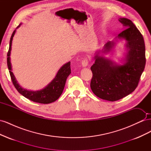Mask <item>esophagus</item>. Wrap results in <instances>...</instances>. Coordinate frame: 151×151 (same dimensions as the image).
Wrapping results in <instances>:
<instances>
[{
    "mask_svg": "<svg viewBox=\"0 0 151 151\" xmlns=\"http://www.w3.org/2000/svg\"><path fill=\"white\" fill-rule=\"evenodd\" d=\"M88 63H89L88 59L87 58H85L83 59V61H82V65H83L84 67H87V66H88Z\"/></svg>",
    "mask_w": 151,
    "mask_h": 151,
    "instance_id": "esophagus-1",
    "label": "esophagus"
}]
</instances>
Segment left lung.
I'll list each match as a JSON object with an SVG mask.
<instances>
[{
  "instance_id": "1",
  "label": "left lung",
  "mask_w": 151,
  "mask_h": 151,
  "mask_svg": "<svg viewBox=\"0 0 151 151\" xmlns=\"http://www.w3.org/2000/svg\"><path fill=\"white\" fill-rule=\"evenodd\" d=\"M119 21L126 27L118 38L127 41V62L123 65H114L111 61L99 56L98 52L91 67V90L98 98L109 101H117L133 92L139 84L146 62L142 35L130 19L120 18ZM113 45V42H108L104 52L109 51Z\"/></svg>"
}]
</instances>
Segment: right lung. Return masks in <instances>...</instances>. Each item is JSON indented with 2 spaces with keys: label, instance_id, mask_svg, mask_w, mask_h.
<instances>
[{
  "label": "right lung",
  "instance_id": "obj_1",
  "mask_svg": "<svg viewBox=\"0 0 151 151\" xmlns=\"http://www.w3.org/2000/svg\"><path fill=\"white\" fill-rule=\"evenodd\" d=\"M20 24L17 26L19 27ZM16 30L13 31L10 40L9 48L7 52V67L9 70V74L11 76V81L13 85L14 86L17 91L23 96L28 98L32 101L36 103H39L42 104H48L55 101L60 96L63 90L64 89L65 82L67 77L71 73L70 69V62L63 65L58 70L56 77L47 87L42 90L37 91H31L22 89L21 87L17 83L14 76L11 72V64L10 62V53L11 50V45L13 36L15 34Z\"/></svg>",
  "mask_w": 151,
  "mask_h": 151
}]
</instances>
